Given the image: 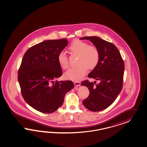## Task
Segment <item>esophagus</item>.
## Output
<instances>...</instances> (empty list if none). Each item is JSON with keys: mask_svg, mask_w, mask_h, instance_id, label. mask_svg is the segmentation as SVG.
<instances>
[{"mask_svg": "<svg viewBox=\"0 0 147 147\" xmlns=\"http://www.w3.org/2000/svg\"><path fill=\"white\" fill-rule=\"evenodd\" d=\"M74 85L76 86H80V85H81V83H80V82H79V81H74Z\"/></svg>", "mask_w": 147, "mask_h": 147, "instance_id": "1", "label": "esophagus"}]
</instances>
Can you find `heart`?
Here are the masks:
<instances>
[{
  "label": "heart",
  "instance_id": "obj_1",
  "mask_svg": "<svg viewBox=\"0 0 147 147\" xmlns=\"http://www.w3.org/2000/svg\"><path fill=\"white\" fill-rule=\"evenodd\" d=\"M68 50L72 55H78L75 67L70 68L65 74V78L69 80H80L86 74L87 69H93L97 66L100 61V53L97 47L89 45L80 40H74L68 47ZM58 61L63 69L69 67L67 55L64 52L58 54Z\"/></svg>",
  "mask_w": 147,
  "mask_h": 147
}]
</instances>
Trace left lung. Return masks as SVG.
Wrapping results in <instances>:
<instances>
[{
    "label": "left lung",
    "instance_id": "1",
    "mask_svg": "<svg viewBox=\"0 0 147 147\" xmlns=\"http://www.w3.org/2000/svg\"><path fill=\"white\" fill-rule=\"evenodd\" d=\"M82 39L89 40L98 47L100 53L97 66L88 76L99 81L90 82L82 81V86L89 90V96L82 102L84 106L92 111H102L114 102L123 86L125 64L120 53L114 44L98 36H85Z\"/></svg>",
    "mask_w": 147,
    "mask_h": 147
}]
</instances>
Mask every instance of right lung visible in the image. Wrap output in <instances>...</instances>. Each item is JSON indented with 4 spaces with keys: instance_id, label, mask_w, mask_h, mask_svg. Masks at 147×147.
I'll use <instances>...</instances> for the list:
<instances>
[{
    "instance_id": "obj_1",
    "label": "right lung",
    "mask_w": 147,
    "mask_h": 147,
    "mask_svg": "<svg viewBox=\"0 0 147 147\" xmlns=\"http://www.w3.org/2000/svg\"><path fill=\"white\" fill-rule=\"evenodd\" d=\"M67 39L46 40L27 50L18 72L22 97L31 107L52 113L61 106L65 94L73 89L71 81H55L62 76L58 61Z\"/></svg>"
}]
</instances>
